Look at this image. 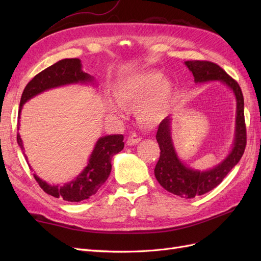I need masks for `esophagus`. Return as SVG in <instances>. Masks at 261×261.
<instances>
[{
    "label": "esophagus",
    "instance_id": "esophagus-1",
    "mask_svg": "<svg viewBox=\"0 0 261 261\" xmlns=\"http://www.w3.org/2000/svg\"><path fill=\"white\" fill-rule=\"evenodd\" d=\"M140 141H141V138L139 136L136 135V134H131L129 136V138H127L126 143L129 146H135V145H137L138 142H140Z\"/></svg>",
    "mask_w": 261,
    "mask_h": 261
}]
</instances>
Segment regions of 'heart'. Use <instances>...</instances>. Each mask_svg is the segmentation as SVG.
<instances>
[{"label": "heart", "instance_id": "1", "mask_svg": "<svg viewBox=\"0 0 261 261\" xmlns=\"http://www.w3.org/2000/svg\"><path fill=\"white\" fill-rule=\"evenodd\" d=\"M173 84L159 71L131 75L114 87L116 101H110L108 109L113 114H122L124 107H137L138 119L151 124L163 118L173 95Z\"/></svg>", "mask_w": 261, "mask_h": 261}]
</instances>
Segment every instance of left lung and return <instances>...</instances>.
<instances>
[{"label": "left lung", "instance_id": "left-lung-1", "mask_svg": "<svg viewBox=\"0 0 261 261\" xmlns=\"http://www.w3.org/2000/svg\"><path fill=\"white\" fill-rule=\"evenodd\" d=\"M185 65L194 76L195 83L220 81L233 91L237 99L234 142L229 156L214 168L199 171L187 167L180 162L171 140L170 116L164 119L158 126L156 139L160 148V157L154 167V176L166 191L184 198H193L212 191L230 170L239 163L247 145L245 122V102L237 81L214 63L206 60H187Z\"/></svg>", "mask_w": 261, "mask_h": 261}]
</instances>
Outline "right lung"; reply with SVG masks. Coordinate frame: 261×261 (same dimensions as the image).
Wrapping results in <instances>:
<instances>
[{"mask_svg": "<svg viewBox=\"0 0 261 261\" xmlns=\"http://www.w3.org/2000/svg\"><path fill=\"white\" fill-rule=\"evenodd\" d=\"M93 80L94 79L90 74L82 70V64L79 58L59 60L50 67L40 71L28 83L21 96L18 114L19 120L22 105L38 94L50 90V88L68 84H77V83L86 84V83H92ZM16 140H18L21 150L23 151V143H22L19 132L16 135ZM123 147L124 142L122 135L101 137L94 147L85 169L75 179L66 182L64 185H50L39 178L36 174H33V176H35L39 186L49 195L56 198H63L64 201L67 202L84 201L96 194L99 187L107 181L111 169H112L111 160L115 153L120 152L123 149ZM24 157L27 158L25 154Z\"/></svg>", "mask_w": 261, "mask_h": 261, "instance_id": "add662e5", "label": "right lung"}]
</instances>
